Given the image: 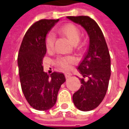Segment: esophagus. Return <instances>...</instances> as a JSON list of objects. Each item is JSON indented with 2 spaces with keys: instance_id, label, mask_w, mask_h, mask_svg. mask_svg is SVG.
<instances>
[{
  "instance_id": "1",
  "label": "esophagus",
  "mask_w": 129,
  "mask_h": 129,
  "mask_svg": "<svg viewBox=\"0 0 129 129\" xmlns=\"http://www.w3.org/2000/svg\"><path fill=\"white\" fill-rule=\"evenodd\" d=\"M64 76H65L66 78H70L72 76V74H71V73H65V74H64Z\"/></svg>"
}]
</instances>
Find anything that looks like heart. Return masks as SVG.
<instances>
[{"label": "heart", "instance_id": "1", "mask_svg": "<svg viewBox=\"0 0 129 129\" xmlns=\"http://www.w3.org/2000/svg\"><path fill=\"white\" fill-rule=\"evenodd\" d=\"M61 33L66 36L73 44H76L81 39V32L77 26L74 24H66L59 29ZM55 35L53 33H48L45 39L46 48L48 51H51L54 47ZM76 62V59L73 56H64L59 57L56 60L57 66L63 69H68L72 64Z\"/></svg>", "mask_w": 129, "mask_h": 129}]
</instances>
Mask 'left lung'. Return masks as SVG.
<instances>
[{"label": "left lung", "instance_id": "8db88e82", "mask_svg": "<svg viewBox=\"0 0 129 129\" xmlns=\"http://www.w3.org/2000/svg\"><path fill=\"white\" fill-rule=\"evenodd\" d=\"M83 26L89 37V45L78 67L83 78L81 87L73 94L75 106L82 111L96 108L105 97L110 77V57L104 34L94 19L87 16H67Z\"/></svg>", "mask_w": 129, "mask_h": 129}]
</instances>
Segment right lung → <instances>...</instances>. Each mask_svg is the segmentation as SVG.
<instances>
[{
  "instance_id": "obj_1",
  "label": "right lung",
  "mask_w": 129,
  "mask_h": 129,
  "mask_svg": "<svg viewBox=\"0 0 129 129\" xmlns=\"http://www.w3.org/2000/svg\"><path fill=\"white\" fill-rule=\"evenodd\" d=\"M59 19H42L32 25L24 35L19 48V77L25 98L33 108L47 110L57 101L60 86L66 79L62 73L51 75L44 72L42 60L46 53L45 39Z\"/></svg>"
}]
</instances>
